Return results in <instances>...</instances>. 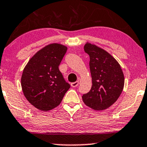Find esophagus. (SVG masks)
Listing matches in <instances>:
<instances>
[{
	"label": "esophagus",
	"mask_w": 147,
	"mask_h": 147,
	"mask_svg": "<svg viewBox=\"0 0 147 147\" xmlns=\"http://www.w3.org/2000/svg\"><path fill=\"white\" fill-rule=\"evenodd\" d=\"M70 85H71V86L72 88H75L77 87V86L79 85V81H75V82H72L70 84Z\"/></svg>",
	"instance_id": "1"
}]
</instances>
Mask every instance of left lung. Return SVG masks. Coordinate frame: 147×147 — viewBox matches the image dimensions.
<instances>
[{
	"instance_id": "8db88e82",
	"label": "left lung",
	"mask_w": 147,
	"mask_h": 147,
	"mask_svg": "<svg viewBox=\"0 0 147 147\" xmlns=\"http://www.w3.org/2000/svg\"><path fill=\"white\" fill-rule=\"evenodd\" d=\"M84 51L90 56L92 86L82 96L86 105L94 110L108 108L117 100L124 88V75L121 66L103 49L86 44Z\"/></svg>"
}]
</instances>
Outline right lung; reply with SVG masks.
<instances>
[{
    "label": "right lung",
    "mask_w": 147,
    "mask_h": 147,
    "mask_svg": "<svg viewBox=\"0 0 147 147\" xmlns=\"http://www.w3.org/2000/svg\"><path fill=\"white\" fill-rule=\"evenodd\" d=\"M67 47L51 44L37 52L23 70L21 86L30 103L42 111L58 106L70 85L63 78L59 66Z\"/></svg>",
    "instance_id": "1"
}]
</instances>
